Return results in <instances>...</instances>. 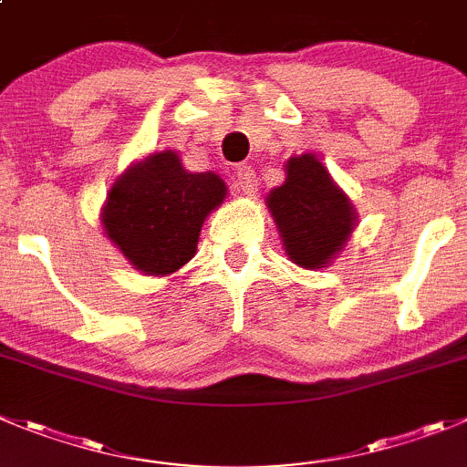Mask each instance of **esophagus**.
Instances as JSON below:
<instances>
[{"label": "esophagus", "mask_w": 467, "mask_h": 467, "mask_svg": "<svg viewBox=\"0 0 467 467\" xmlns=\"http://www.w3.org/2000/svg\"><path fill=\"white\" fill-rule=\"evenodd\" d=\"M237 189L244 195H254L258 191V177H255L254 168L251 165H242L237 168Z\"/></svg>", "instance_id": "34e87169"}]
</instances>
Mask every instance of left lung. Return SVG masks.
I'll list each match as a JSON object with an SVG mask.
<instances>
[{
	"label": "left lung",
	"instance_id": "obj_1",
	"mask_svg": "<svg viewBox=\"0 0 467 467\" xmlns=\"http://www.w3.org/2000/svg\"><path fill=\"white\" fill-rule=\"evenodd\" d=\"M267 207L287 258L304 269L327 267L357 225L348 195L313 154L285 163V182L269 191Z\"/></svg>",
	"mask_w": 467,
	"mask_h": 467
}]
</instances>
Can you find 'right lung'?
<instances>
[{"label":"right lung","instance_id":"1","mask_svg":"<svg viewBox=\"0 0 467 467\" xmlns=\"http://www.w3.org/2000/svg\"><path fill=\"white\" fill-rule=\"evenodd\" d=\"M225 193L219 174L189 172L172 150L156 151L112 184L101 223L135 269L165 276L193 258L204 219Z\"/></svg>","mask_w":467,"mask_h":467}]
</instances>
